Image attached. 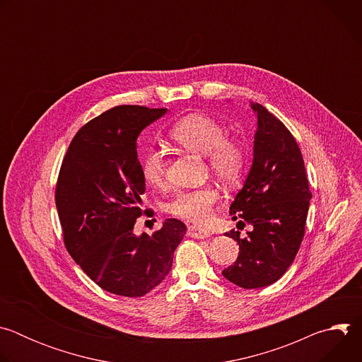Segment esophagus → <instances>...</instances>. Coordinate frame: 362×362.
<instances>
[{
	"label": "esophagus",
	"mask_w": 362,
	"mask_h": 362,
	"mask_svg": "<svg viewBox=\"0 0 362 362\" xmlns=\"http://www.w3.org/2000/svg\"><path fill=\"white\" fill-rule=\"evenodd\" d=\"M187 235L190 238H194V239H204V238H209L211 236V232L192 225V226L187 228Z\"/></svg>",
	"instance_id": "1"
}]
</instances>
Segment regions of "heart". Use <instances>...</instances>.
<instances>
[{"instance_id": "heart-1", "label": "heart", "mask_w": 362, "mask_h": 362, "mask_svg": "<svg viewBox=\"0 0 362 362\" xmlns=\"http://www.w3.org/2000/svg\"><path fill=\"white\" fill-rule=\"evenodd\" d=\"M170 137L179 146L206 154L212 172L225 182H236L246 166V148L242 141L228 137L225 127L214 117L189 115L177 120L170 129ZM143 179L151 186H162L166 180V160L163 154L151 148L140 163ZM219 193L214 185L177 192L166 209L185 221L203 225L214 215V206Z\"/></svg>"}]
</instances>
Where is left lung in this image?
Here are the masks:
<instances>
[{
  "mask_svg": "<svg viewBox=\"0 0 362 362\" xmlns=\"http://www.w3.org/2000/svg\"><path fill=\"white\" fill-rule=\"evenodd\" d=\"M257 116L253 162L246 182L230 204L238 229L226 236L239 243L233 265L223 269L232 284L255 289L276 282L291 267L305 233L309 209L306 170L299 146L286 126L259 103H250Z\"/></svg>",
  "mask_w": 362,
  "mask_h": 362,
  "instance_id": "1",
  "label": "left lung"
}]
</instances>
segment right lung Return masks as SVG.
Here are the masks:
<instances>
[{"mask_svg": "<svg viewBox=\"0 0 362 362\" xmlns=\"http://www.w3.org/2000/svg\"><path fill=\"white\" fill-rule=\"evenodd\" d=\"M166 112L124 105L101 113L76 133L60 168L56 206L66 249L91 281L116 295L137 298L156 288L186 233L173 218L153 235L133 232L146 190L136 140Z\"/></svg>", "mask_w": 362, "mask_h": 362, "instance_id": "1", "label": "right lung"}]
</instances>
